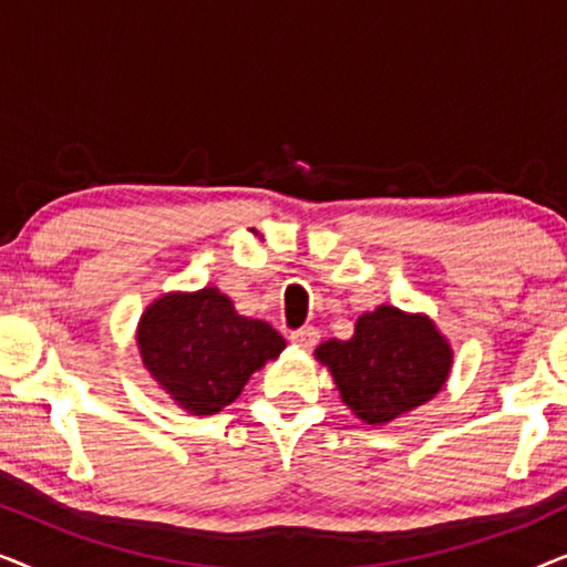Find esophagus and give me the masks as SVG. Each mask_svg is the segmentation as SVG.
Returning a JSON list of instances; mask_svg holds the SVG:
<instances>
[{
	"mask_svg": "<svg viewBox=\"0 0 567 567\" xmlns=\"http://www.w3.org/2000/svg\"><path fill=\"white\" fill-rule=\"evenodd\" d=\"M289 340L293 346H299V348H305V351H309V348H315L317 343H320V332H317V328H312V324H307V328L293 330Z\"/></svg>",
	"mask_w": 567,
	"mask_h": 567,
	"instance_id": "esophagus-1",
	"label": "esophagus"
}]
</instances>
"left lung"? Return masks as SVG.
<instances>
[{"mask_svg":"<svg viewBox=\"0 0 567 567\" xmlns=\"http://www.w3.org/2000/svg\"><path fill=\"white\" fill-rule=\"evenodd\" d=\"M315 355L367 423H390L429 402L452 369V348L429 317L386 305L361 315L351 340H328Z\"/></svg>","mask_w":567,"mask_h":567,"instance_id":"left-lung-1","label":"left lung"}]
</instances>
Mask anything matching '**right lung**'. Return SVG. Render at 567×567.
Instances as JSON below:
<instances>
[{
    "instance_id": "add662e5",
    "label": "right lung",
    "mask_w": 567,
    "mask_h": 567,
    "mask_svg": "<svg viewBox=\"0 0 567 567\" xmlns=\"http://www.w3.org/2000/svg\"><path fill=\"white\" fill-rule=\"evenodd\" d=\"M136 340L150 374L193 415L235 402L252 371L286 346L268 322L237 315L219 289L157 299L142 315Z\"/></svg>"
}]
</instances>
